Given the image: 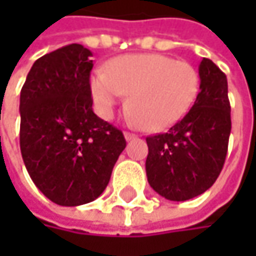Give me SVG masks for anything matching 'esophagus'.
Returning <instances> with one entry per match:
<instances>
[{
  "label": "esophagus",
  "instance_id": "obj_1",
  "mask_svg": "<svg viewBox=\"0 0 256 256\" xmlns=\"http://www.w3.org/2000/svg\"><path fill=\"white\" fill-rule=\"evenodd\" d=\"M124 135H125V140H126V141H131V140H135V138H136V135H135V134L128 132V131L124 134Z\"/></svg>",
  "mask_w": 256,
  "mask_h": 256
}]
</instances>
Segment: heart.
<instances>
[{"instance_id": "b5f03b06", "label": "heart", "mask_w": 256, "mask_h": 256, "mask_svg": "<svg viewBox=\"0 0 256 256\" xmlns=\"http://www.w3.org/2000/svg\"><path fill=\"white\" fill-rule=\"evenodd\" d=\"M94 101L104 118L128 95L126 108L144 130L158 131L178 122L200 92V74L186 61L161 54L124 55L91 78Z\"/></svg>"}]
</instances>
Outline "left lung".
<instances>
[{"mask_svg":"<svg viewBox=\"0 0 256 256\" xmlns=\"http://www.w3.org/2000/svg\"><path fill=\"white\" fill-rule=\"evenodd\" d=\"M200 92L168 132L146 136L148 182L170 201H188L210 190L228 152L231 105L226 75L208 58L200 64Z\"/></svg>","mask_w":256,"mask_h":256,"instance_id":"1","label":"left lung"}]
</instances>
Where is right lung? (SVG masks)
Here are the masks:
<instances>
[{"instance_id":"right-lung-1","label":"right lung","mask_w":256,"mask_h":256,"mask_svg":"<svg viewBox=\"0 0 256 256\" xmlns=\"http://www.w3.org/2000/svg\"><path fill=\"white\" fill-rule=\"evenodd\" d=\"M91 51L70 44L38 58L20 98V146L36 188L62 206L96 200L126 146L92 111Z\"/></svg>"}]
</instances>
